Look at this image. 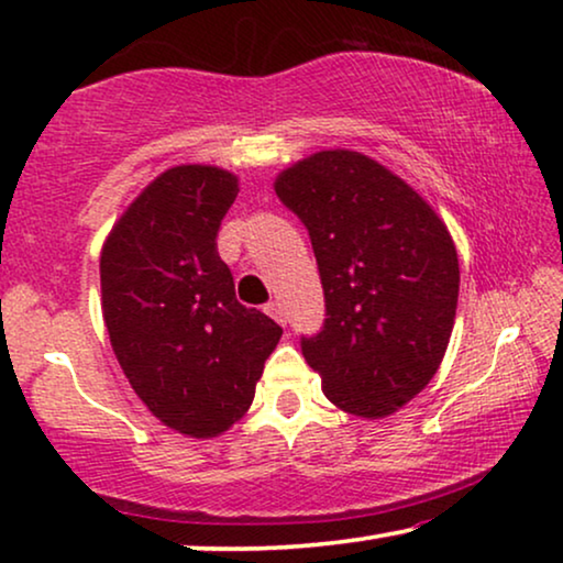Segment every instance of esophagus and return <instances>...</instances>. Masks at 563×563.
Segmentation results:
<instances>
[{
	"instance_id": "34e87169",
	"label": "esophagus",
	"mask_w": 563,
	"mask_h": 563,
	"mask_svg": "<svg viewBox=\"0 0 563 563\" xmlns=\"http://www.w3.org/2000/svg\"><path fill=\"white\" fill-rule=\"evenodd\" d=\"M264 310H266L268 318H274L276 322H279V325H287V307H284L282 302H276V299H274V302H268Z\"/></svg>"
}]
</instances>
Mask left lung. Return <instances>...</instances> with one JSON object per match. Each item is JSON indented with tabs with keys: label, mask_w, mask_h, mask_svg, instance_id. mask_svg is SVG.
Listing matches in <instances>:
<instances>
[{
	"label": "left lung",
	"mask_w": 563,
	"mask_h": 563,
	"mask_svg": "<svg viewBox=\"0 0 563 563\" xmlns=\"http://www.w3.org/2000/svg\"><path fill=\"white\" fill-rule=\"evenodd\" d=\"M305 222L325 322L302 356L335 407L387 418L433 379L459 302V256L433 207L356 151H320L274 181Z\"/></svg>",
	"instance_id": "1"
}]
</instances>
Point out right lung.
Masks as SVG:
<instances>
[{
  "label": "right lung",
  "instance_id": "obj_1",
  "mask_svg": "<svg viewBox=\"0 0 563 563\" xmlns=\"http://www.w3.org/2000/svg\"><path fill=\"white\" fill-rule=\"evenodd\" d=\"M238 176L174 166L156 176L107 235L99 276L114 356L145 407L189 438L241 420L282 328L235 299L218 253Z\"/></svg>",
  "mask_w": 563,
  "mask_h": 563
}]
</instances>
